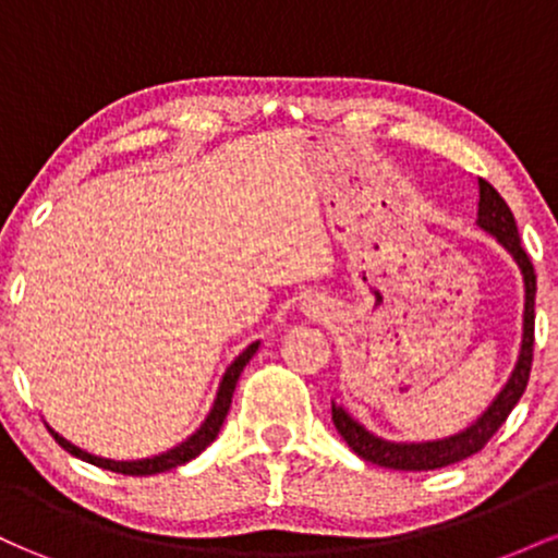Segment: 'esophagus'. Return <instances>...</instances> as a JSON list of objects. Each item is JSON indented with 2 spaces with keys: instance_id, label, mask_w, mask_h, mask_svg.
Masks as SVG:
<instances>
[{
  "instance_id": "34e87169",
  "label": "esophagus",
  "mask_w": 558,
  "mask_h": 558,
  "mask_svg": "<svg viewBox=\"0 0 558 558\" xmlns=\"http://www.w3.org/2000/svg\"><path fill=\"white\" fill-rule=\"evenodd\" d=\"M301 310H304L306 317H323L325 312H328V310H325V304H323V301H319V299H306Z\"/></svg>"
}]
</instances>
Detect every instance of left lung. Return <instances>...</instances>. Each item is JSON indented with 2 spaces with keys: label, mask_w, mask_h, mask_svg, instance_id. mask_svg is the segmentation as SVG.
Listing matches in <instances>:
<instances>
[{
  "label": "left lung",
  "mask_w": 558,
  "mask_h": 558,
  "mask_svg": "<svg viewBox=\"0 0 558 558\" xmlns=\"http://www.w3.org/2000/svg\"><path fill=\"white\" fill-rule=\"evenodd\" d=\"M480 202H477V228L493 235L506 248L514 265L520 267L522 286H524V312H522V341L517 351V362L511 367L509 377L493 396V401L483 409V414L466 425L464 430L446 435V438L433 440H388L383 435H375L367 425H362L343 403L332 401V425L341 433V438L349 444L351 451L364 462H373L377 466L403 472H422V470H440V466L457 464L462 459L472 457L496 435L498 427L504 425L511 409L522 399L524 388L530 380V364H533V332H535V270L533 262L524 254L520 233H517L514 215L509 204L504 202L501 194L488 181L477 178Z\"/></svg>",
  "instance_id": "left-lung-1"
}]
</instances>
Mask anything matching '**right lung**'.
Segmentation results:
<instances>
[{"label":"right lung","mask_w":558,"mask_h":558,"mask_svg":"<svg viewBox=\"0 0 558 558\" xmlns=\"http://www.w3.org/2000/svg\"><path fill=\"white\" fill-rule=\"evenodd\" d=\"M259 343L262 341L248 343L246 349H243L241 354L228 364V369H226V373H222L220 386H217L215 401H213V407H209L207 417H204L202 425H198L196 430L189 435V438L181 440V444H178V446L168 448V451L155 453V457H146V459H107V457H96V453L86 451V448L75 446L73 440L65 438V435L57 433L52 425H47L49 433L54 435L57 444L65 448L68 453H73V457H78V459H83V462H88V464H94V466H101V470L123 472V475H133V477L157 475V472L175 470V466H181L185 462H191V459H196L198 453H202L204 448H207L217 438V433H220L222 422H226V417H228V409H230V401H233L235 383H239L243 367H246V364L252 362V356L257 354Z\"/></svg>","instance_id":"obj_1"}]
</instances>
